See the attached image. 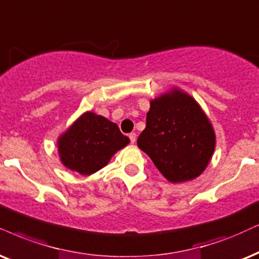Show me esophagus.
Masks as SVG:
<instances>
[{
	"label": "esophagus",
	"mask_w": 259,
	"mask_h": 259,
	"mask_svg": "<svg viewBox=\"0 0 259 259\" xmlns=\"http://www.w3.org/2000/svg\"><path fill=\"white\" fill-rule=\"evenodd\" d=\"M129 139H130V142L135 143L136 142V134L135 133H130L129 134Z\"/></svg>",
	"instance_id": "esophagus-1"
}]
</instances>
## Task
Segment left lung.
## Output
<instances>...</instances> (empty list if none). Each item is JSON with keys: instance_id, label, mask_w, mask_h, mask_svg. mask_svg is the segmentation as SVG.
I'll return each instance as SVG.
<instances>
[{"instance_id": "obj_1", "label": "left lung", "mask_w": 259, "mask_h": 259, "mask_svg": "<svg viewBox=\"0 0 259 259\" xmlns=\"http://www.w3.org/2000/svg\"><path fill=\"white\" fill-rule=\"evenodd\" d=\"M137 146L167 181L183 183L207 167L215 149V133L197 101L176 88L150 101Z\"/></svg>"}]
</instances>
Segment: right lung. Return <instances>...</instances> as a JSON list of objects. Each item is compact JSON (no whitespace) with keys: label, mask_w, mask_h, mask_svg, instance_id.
Returning a JSON list of instances; mask_svg holds the SVG:
<instances>
[{"label":"right lung","mask_w":259,"mask_h":259,"mask_svg":"<svg viewBox=\"0 0 259 259\" xmlns=\"http://www.w3.org/2000/svg\"><path fill=\"white\" fill-rule=\"evenodd\" d=\"M129 143L116 123L86 112L58 139V153L65 167L90 176L107 165Z\"/></svg>","instance_id":"right-lung-1"}]
</instances>
